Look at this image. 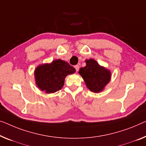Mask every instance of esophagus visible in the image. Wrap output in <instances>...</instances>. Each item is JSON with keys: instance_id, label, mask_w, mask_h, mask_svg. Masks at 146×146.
<instances>
[{"instance_id": "34e87169", "label": "esophagus", "mask_w": 146, "mask_h": 146, "mask_svg": "<svg viewBox=\"0 0 146 146\" xmlns=\"http://www.w3.org/2000/svg\"><path fill=\"white\" fill-rule=\"evenodd\" d=\"M75 68L76 69V71H78L79 70V65H76V66H75Z\"/></svg>"}]
</instances>
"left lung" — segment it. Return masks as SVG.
I'll return each instance as SVG.
<instances>
[{
    "instance_id": "left-lung-1",
    "label": "left lung",
    "mask_w": 146,
    "mask_h": 146,
    "mask_svg": "<svg viewBox=\"0 0 146 146\" xmlns=\"http://www.w3.org/2000/svg\"><path fill=\"white\" fill-rule=\"evenodd\" d=\"M85 62L86 66L80 68L79 73L83 79L86 87L91 92L95 93L102 92L110 82L111 73L92 58L86 60Z\"/></svg>"
}]
</instances>
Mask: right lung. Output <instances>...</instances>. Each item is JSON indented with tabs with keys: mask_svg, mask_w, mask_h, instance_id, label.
Instances as JSON below:
<instances>
[{
	"mask_svg": "<svg viewBox=\"0 0 146 146\" xmlns=\"http://www.w3.org/2000/svg\"><path fill=\"white\" fill-rule=\"evenodd\" d=\"M75 71L69 63L60 59L40 64L34 71L36 85L47 94L54 93L64 86L67 76L75 73Z\"/></svg>",
	"mask_w": 146,
	"mask_h": 146,
	"instance_id": "1",
	"label": "right lung"
}]
</instances>
